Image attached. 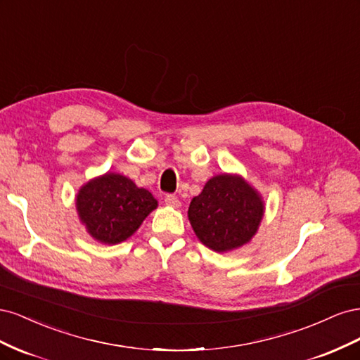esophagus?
I'll return each mask as SVG.
<instances>
[{
    "mask_svg": "<svg viewBox=\"0 0 360 360\" xmlns=\"http://www.w3.org/2000/svg\"><path fill=\"white\" fill-rule=\"evenodd\" d=\"M165 204L169 205V207H174V209H179V207L181 205L180 200L176 197V195H167V197H165Z\"/></svg>",
    "mask_w": 360,
    "mask_h": 360,
    "instance_id": "1",
    "label": "esophagus"
}]
</instances>
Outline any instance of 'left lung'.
<instances>
[{"instance_id": "obj_1", "label": "left lung", "mask_w": 360, "mask_h": 360, "mask_svg": "<svg viewBox=\"0 0 360 360\" xmlns=\"http://www.w3.org/2000/svg\"><path fill=\"white\" fill-rule=\"evenodd\" d=\"M266 205L261 193L240 174H217L193 197L188 210L198 240L214 252H230L252 240Z\"/></svg>"}]
</instances>
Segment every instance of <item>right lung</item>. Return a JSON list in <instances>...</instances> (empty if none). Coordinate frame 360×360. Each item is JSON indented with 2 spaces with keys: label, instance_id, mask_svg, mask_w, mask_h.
Masks as SVG:
<instances>
[{
  "label": "right lung",
  "instance_id": "obj_1",
  "mask_svg": "<svg viewBox=\"0 0 360 360\" xmlns=\"http://www.w3.org/2000/svg\"><path fill=\"white\" fill-rule=\"evenodd\" d=\"M79 221L96 242L118 245L135 234L158 200L118 172H105L82 184L75 197Z\"/></svg>",
  "mask_w": 360,
  "mask_h": 360
}]
</instances>
